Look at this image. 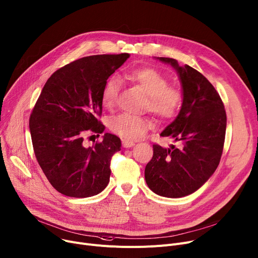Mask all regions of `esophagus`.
<instances>
[{"label": "esophagus", "mask_w": 258, "mask_h": 258, "mask_svg": "<svg viewBox=\"0 0 258 258\" xmlns=\"http://www.w3.org/2000/svg\"><path fill=\"white\" fill-rule=\"evenodd\" d=\"M122 145L125 148H130V147H133L135 145V143L133 141H130V140H126V139H122Z\"/></svg>", "instance_id": "34e87169"}]
</instances>
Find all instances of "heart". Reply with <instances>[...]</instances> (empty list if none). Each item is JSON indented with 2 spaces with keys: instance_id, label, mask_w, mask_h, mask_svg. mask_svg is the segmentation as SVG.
I'll return each mask as SVG.
<instances>
[{
  "instance_id": "b5f03b06",
  "label": "heart",
  "mask_w": 258,
  "mask_h": 258,
  "mask_svg": "<svg viewBox=\"0 0 258 258\" xmlns=\"http://www.w3.org/2000/svg\"><path fill=\"white\" fill-rule=\"evenodd\" d=\"M126 79L146 95L144 109L161 121L173 119L183 104V93L175 85H169L168 78L152 67H138L125 73ZM122 88V81L117 75L110 76L102 86L100 99L106 109H113ZM152 121L148 118L127 113L120 114L110 120L112 133L124 139H140L150 130Z\"/></svg>"
}]
</instances>
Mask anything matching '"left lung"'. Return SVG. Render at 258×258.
<instances>
[{
    "mask_svg": "<svg viewBox=\"0 0 258 258\" xmlns=\"http://www.w3.org/2000/svg\"><path fill=\"white\" fill-rule=\"evenodd\" d=\"M177 71L183 91L178 116L161 134L177 147L153 144V156L145 167L146 183L156 194L169 198L190 195L217 169L226 133L224 104L211 82L193 67L179 66L172 58H159Z\"/></svg>",
    "mask_w": 258,
    "mask_h": 258,
    "instance_id": "1",
    "label": "left lung"
}]
</instances>
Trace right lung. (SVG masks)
<instances>
[{
  "label": "right lung",
  "mask_w": 258,
  "mask_h": 258,
  "mask_svg": "<svg viewBox=\"0 0 258 258\" xmlns=\"http://www.w3.org/2000/svg\"><path fill=\"white\" fill-rule=\"evenodd\" d=\"M128 57L94 55L66 64L49 77L33 108L29 126L34 153L49 183L65 196L90 197L109 183L120 138L105 134L89 147L84 139L104 132L102 86Z\"/></svg>",
  "instance_id": "obj_1"
}]
</instances>
